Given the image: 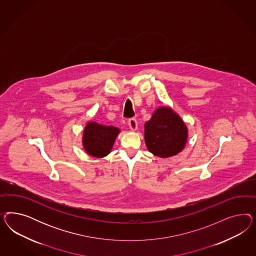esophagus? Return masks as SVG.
<instances>
[{
    "instance_id": "obj_1",
    "label": "esophagus",
    "mask_w": 256,
    "mask_h": 256,
    "mask_svg": "<svg viewBox=\"0 0 256 256\" xmlns=\"http://www.w3.org/2000/svg\"><path fill=\"white\" fill-rule=\"evenodd\" d=\"M128 126H130V130H137L138 122H137V120L135 118H130V119H128Z\"/></svg>"
}]
</instances>
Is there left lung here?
I'll use <instances>...</instances> for the list:
<instances>
[{"instance_id":"left-lung-1","label":"left lung","mask_w":256,"mask_h":256,"mask_svg":"<svg viewBox=\"0 0 256 256\" xmlns=\"http://www.w3.org/2000/svg\"><path fill=\"white\" fill-rule=\"evenodd\" d=\"M186 124L169 108H158L144 124V140L148 150L160 158L179 153L186 144Z\"/></svg>"}]
</instances>
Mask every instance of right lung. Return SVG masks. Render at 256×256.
Wrapping results in <instances>:
<instances>
[{
  "mask_svg": "<svg viewBox=\"0 0 256 256\" xmlns=\"http://www.w3.org/2000/svg\"><path fill=\"white\" fill-rule=\"evenodd\" d=\"M119 130L96 123H88L84 132V146L88 154L96 158L108 155L114 144Z\"/></svg>",
  "mask_w": 256,
  "mask_h": 256,
  "instance_id": "right-lung-1",
  "label": "right lung"
}]
</instances>
